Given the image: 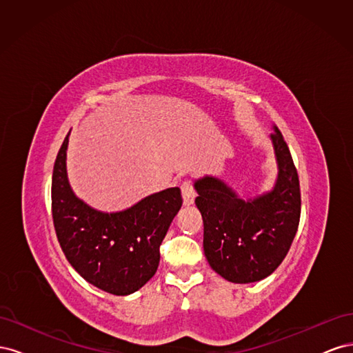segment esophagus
Segmentation results:
<instances>
[{
    "instance_id": "34e87169",
    "label": "esophagus",
    "mask_w": 353,
    "mask_h": 353,
    "mask_svg": "<svg viewBox=\"0 0 353 353\" xmlns=\"http://www.w3.org/2000/svg\"><path fill=\"white\" fill-rule=\"evenodd\" d=\"M181 193H183V200L185 206H191L196 199V190L193 183L190 179H185L183 184H181Z\"/></svg>"
}]
</instances>
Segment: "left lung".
Wrapping results in <instances>:
<instances>
[{"label": "left lung", "mask_w": 353, "mask_h": 353, "mask_svg": "<svg viewBox=\"0 0 353 353\" xmlns=\"http://www.w3.org/2000/svg\"><path fill=\"white\" fill-rule=\"evenodd\" d=\"M279 178L272 191L243 200L213 176L197 179L196 205L203 218V249L212 270L231 283H254L271 275L297 232L301 185L281 132L271 134Z\"/></svg>", "instance_id": "8db88e82"}]
</instances>
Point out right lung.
Listing matches in <instances>:
<instances>
[{
    "instance_id": "add662e5",
    "label": "right lung",
    "mask_w": 353,
    "mask_h": 353,
    "mask_svg": "<svg viewBox=\"0 0 353 353\" xmlns=\"http://www.w3.org/2000/svg\"><path fill=\"white\" fill-rule=\"evenodd\" d=\"M69 134L56 157L51 183L52 222L60 248L83 280L116 296L131 294L157 271L160 244L183 205L181 190H163L122 212L95 210L69 185Z\"/></svg>"
}]
</instances>
